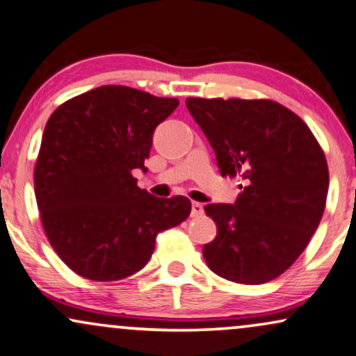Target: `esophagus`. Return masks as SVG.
<instances>
[{
	"label": "esophagus",
	"instance_id": "34e87169",
	"mask_svg": "<svg viewBox=\"0 0 356 356\" xmlns=\"http://www.w3.org/2000/svg\"><path fill=\"white\" fill-rule=\"evenodd\" d=\"M202 213H204L202 204L192 202V212H191V216H192V217H199V216H202Z\"/></svg>",
	"mask_w": 356,
	"mask_h": 356
}]
</instances>
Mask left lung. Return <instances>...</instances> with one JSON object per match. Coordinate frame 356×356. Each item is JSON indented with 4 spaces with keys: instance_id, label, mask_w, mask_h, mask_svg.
Returning <instances> with one entry per match:
<instances>
[{
    "instance_id": "left-lung-1",
    "label": "left lung",
    "mask_w": 356,
    "mask_h": 356,
    "mask_svg": "<svg viewBox=\"0 0 356 356\" xmlns=\"http://www.w3.org/2000/svg\"><path fill=\"white\" fill-rule=\"evenodd\" d=\"M222 177H241L237 202L204 211L217 237L202 254L225 280L260 285L292 267L322 220L328 165L322 145L297 114L270 99L187 97Z\"/></svg>"
}]
</instances>
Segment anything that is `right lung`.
Wrapping results in <instances>:
<instances>
[{"label":"right lung","instance_id":"obj_1","mask_svg":"<svg viewBox=\"0 0 356 356\" xmlns=\"http://www.w3.org/2000/svg\"><path fill=\"white\" fill-rule=\"evenodd\" d=\"M179 106L127 86H101L51 114L34 165L46 237L72 272L114 282L139 272L156 237L189 217L184 195L161 199L137 187L152 132Z\"/></svg>","mask_w":356,"mask_h":356}]
</instances>
